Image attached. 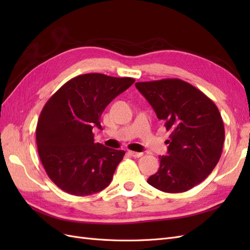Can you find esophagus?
Returning <instances> with one entry per match:
<instances>
[{
    "instance_id": "obj_1",
    "label": "esophagus",
    "mask_w": 250,
    "mask_h": 250,
    "mask_svg": "<svg viewBox=\"0 0 250 250\" xmlns=\"http://www.w3.org/2000/svg\"><path fill=\"white\" fill-rule=\"evenodd\" d=\"M128 154L133 156V157H141V156H143L142 152H135V151H128Z\"/></svg>"
}]
</instances>
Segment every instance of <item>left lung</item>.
Here are the masks:
<instances>
[{
	"label": "left lung",
	"mask_w": 250,
	"mask_h": 250,
	"mask_svg": "<svg viewBox=\"0 0 250 250\" xmlns=\"http://www.w3.org/2000/svg\"><path fill=\"white\" fill-rule=\"evenodd\" d=\"M135 86L170 131L168 155L147 183L166 193H183L206 179L221 157L224 124L216 104L178 78L137 82Z\"/></svg>",
	"instance_id": "8db88e82"
}]
</instances>
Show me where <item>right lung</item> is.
Returning <instances> with one entry per match:
<instances>
[{
    "instance_id": "1",
    "label": "right lung",
    "mask_w": 250,
    "mask_h": 250,
    "mask_svg": "<svg viewBox=\"0 0 250 250\" xmlns=\"http://www.w3.org/2000/svg\"><path fill=\"white\" fill-rule=\"evenodd\" d=\"M134 81L99 73L79 75L44 104L36 126L37 150L49 178L62 191L85 196L110 184L125 151L95 143L93 128L102 129L105 107Z\"/></svg>"
}]
</instances>
